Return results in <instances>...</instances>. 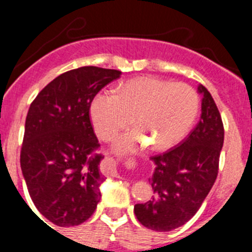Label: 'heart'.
<instances>
[{"mask_svg":"<svg viewBox=\"0 0 252 252\" xmlns=\"http://www.w3.org/2000/svg\"><path fill=\"white\" fill-rule=\"evenodd\" d=\"M198 95L192 87L154 77L125 82L117 90L93 97L90 116L99 139L110 141L131 124L135 130L116 140L113 150L130 154L149 144L154 150H166L184 139L198 113Z\"/></svg>","mask_w":252,"mask_h":252,"instance_id":"b5f03b06","label":"heart"}]
</instances>
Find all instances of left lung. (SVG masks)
Listing matches in <instances>:
<instances>
[{"label":"left lung","mask_w":252,"mask_h":252,"mask_svg":"<svg viewBox=\"0 0 252 252\" xmlns=\"http://www.w3.org/2000/svg\"><path fill=\"white\" fill-rule=\"evenodd\" d=\"M201 120L177 148L151 158L155 164L149 178L154 195L135 204L133 212L142 226L168 232L183 226L197 213L218 174L223 146V124L211 93L202 84Z\"/></svg>","instance_id":"left-lung-1"}]
</instances>
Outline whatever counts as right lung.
Masks as SVG:
<instances>
[{
  "instance_id": "obj_1",
  "label": "right lung",
  "mask_w": 252,
  "mask_h": 252,
  "mask_svg": "<svg viewBox=\"0 0 252 252\" xmlns=\"http://www.w3.org/2000/svg\"><path fill=\"white\" fill-rule=\"evenodd\" d=\"M121 77L120 70L82 66L60 74L29 108L21 170L35 207L51 223H83L97 208L104 180L102 155L90 120L99 91Z\"/></svg>"
}]
</instances>
